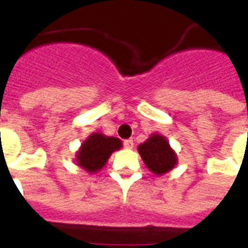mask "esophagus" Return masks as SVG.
Wrapping results in <instances>:
<instances>
[{
    "label": "esophagus",
    "instance_id": "1",
    "mask_svg": "<svg viewBox=\"0 0 248 248\" xmlns=\"http://www.w3.org/2000/svg\"><path fill=\"white\" fill-rule=\"evenodd\" d=\"M124 145L126 149H133L134 147V140H126L124 142Z\"/></svg>",
    "mask_w": 248,
    "mask_h": 248
}]
</instances>
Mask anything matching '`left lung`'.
<instances>
[{"mask_svg":"<svg viewBox=\"0 0 248 248\" xmlns=\"http://www.w3.org/2000/svg\"><path fill=\"white\" fill-rule=\"evenodd\" d=\"M138 153L147 169L155 175H163L177 166L178 156L166 137L154 133L138 146Z\"/></svg>","mask_w":248,"mask_h":248,"instance_id":"1","label":"left lung"}]
</instances>
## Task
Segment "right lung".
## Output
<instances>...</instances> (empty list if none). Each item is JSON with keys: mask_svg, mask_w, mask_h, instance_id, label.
Masks as SVG:
<instances>
[{"mask_svg": "<svg viewBox=\"0 0 248 248\" xmlns=\"http://www.w3.org/2000/svg\"><path fill=\"white\" fill-rule=\"evenodd\" d=\"M122 147V142L115 137H108L102 133H93L82 142L76 153L77 165L87 172L102 170L114 151Z\"/></svg>", "mask_w": 248, "mask_h": 248, "instance_id": "right-lung-1", "label": "right lung"}]
</instances>
